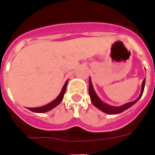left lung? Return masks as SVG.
Wrapping results in <instances>:
<instances>
[{
    "label": "left lung",
    "mask_w": 155,
    "mask_h": 155,
    "mask_svg": "<svg viewBox=\"0 0 155 155\" xmlns=\"http://www.w3.org/2000/svg\"><path fill=\"white\" fill-rule=\"evenodd\" d=\"M145 86V78L141 84V91H140V94L139 97L137 98L136 100H134L133 102H128V103H126L124 105H121V106H113V105H110L109 104H106L105 102H104L103 101L100 99L99 97L97 95V94L95 93L94 90V87H93L92 83H91V78H89V95L90 98L91 100V102H92L93 105L95 106L96 108H98V109H100L101 111H102L103 113H107V114L110 115H115V114H119V113L124 112V111L127 110V109L130 108L131 106L134 105L137 102L138 100L140 98V97L142 96L143 92V89H144Z\"/></svg>",
    "instance_id": "left-lung-1"
}]
</instances>
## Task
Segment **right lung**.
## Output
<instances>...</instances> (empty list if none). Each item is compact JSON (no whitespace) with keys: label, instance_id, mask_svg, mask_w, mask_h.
<instances>
[{"label":"right lung","instance_id":"add662e5","mask_svg":"<svg viewBox=\"0 0 155 155\" xmlns=\"http://www.w3.org/2000/svg\"><path fill=\"white\" fill-rule=\"evenodd\" d=\"M68 80H67V81L65 82L64 85L63 86L62 90H61V93L59 94L58 96L57 97V98L53 100V102H50L47 105H45L43 106H40V107H36V108H27L28 109H29L31 112H34V113H43L48 112V111L51 110L53 108H55L57 105H58L59 104L62 102L63 98H64V94H65L66 88H67V85H68Z\"/></svg>","mask_w":155,"mask_h":155}]
</instances>
